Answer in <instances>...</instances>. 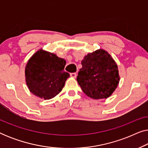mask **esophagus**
<instances>
[{
    "label": "esophagus",
    "mask_w": 148,
    "mask_h": 148,
    "mask_svg": "<svg viewBox=\"0 0 148 148\" xmlns=\"http://www.w3.org/2000/svg\"><path fill=\"white\" fill-rule=\"evenodd\" d=\"M70 75L73 78H76L77 77V73H72L70 74Z\"/></svg>",
    "instance_id": "esophagus-1"
}]
</instances>
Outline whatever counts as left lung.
<instances>
[{
  "label": "left lung",
  "mask_w": 148,
  "mask_h": 148,
  "mask_svg": "<svg viewBox=\"0 0 148 148\" xmlns=\"http://www.w3.org/2000/svg\"><path fill=\"white\" fill-rule=\"evenodd\" d=\"M82 64L77 81L83 92L94 100L109 98L120 81L118 66L110 54L100 48L85 56Z\"/></svg>",
  "instance_id": "1"
}]
</instances>
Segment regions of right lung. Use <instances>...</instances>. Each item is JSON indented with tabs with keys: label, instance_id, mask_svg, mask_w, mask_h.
<instances>
[{
	"label": "right lung",
	"instance_id": "obj_1",
	"mask_svg": "<svg viewBox=\"0 0 148 148\" xmlns=\"http://www.w3.org/2000/svg\"><path fill=\"white\" fill-rule=\"evenodd\" d=\"M65 64L63 58L40 48L25 65V82L29 90L41 99L53 98L61 92L70 77L64 70Z\"/></svg>",
	"mask_w": 148,
	"mask_h": 148
}]
</instances>
